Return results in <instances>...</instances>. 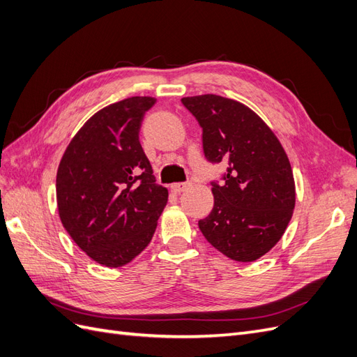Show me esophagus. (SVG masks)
<instances>
[{
	"label": "esophagus",
	"mask_w": 357,
	"mask_h": 357,
	"mask_svg": "<svg viewBox=\"0 0 357 357\" xmlns=\"http://www.w3.org/2000/svg\"><path fill=\"white\" fill-rule=\"evenodd\" d=\"M190 188V183L189 181H185V183H172L171 185V190L176 192V193H180V192H185L186 189Z\"/></svg>",
	"instance_id": "1"
}]
</instances>
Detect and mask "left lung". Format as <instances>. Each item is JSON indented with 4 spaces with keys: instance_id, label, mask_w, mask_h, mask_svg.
Returning <instances> with one entry per match:
<instances>
[{
    "instance_id": "obj_1",
    "label": "left lung",
    "mask_w": 357,
    "mask_h": 357,
    "mask_svg": "<svg viewBox=\"0 0 357 357\" xmlns=\"http://www.w3.org/2000/svg\"><path fill=\"white\" fill-rule=\"evenodd\" d=\"M202 128L210 162L228 160L225 185L213 183L214 207L202 235L232 261L253 262L282 238L296 201L294 171L282 143L247 105L219 95L181 98Z\"/></svg>"
}]
</instances>
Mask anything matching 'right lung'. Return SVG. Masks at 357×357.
I'll list each match as a JSON object with an SVG mask.
<instances>
[{"instance_id":"1","label":"right lung","mask_w":357,"mask_h":357,"mask_svg":"<svg viewBox=\"0 0 357 357\" xmlns=\"http://www.w3.org/2000/svg\"><path fill=\"white\" fill-rule=\"evenodd\" d=\"M153 96H131L84 122L59 162L56 202L63 228L96 264H129L152 241L168 190L156 185L139 144Z\"/></svg>"}]
</instances>
